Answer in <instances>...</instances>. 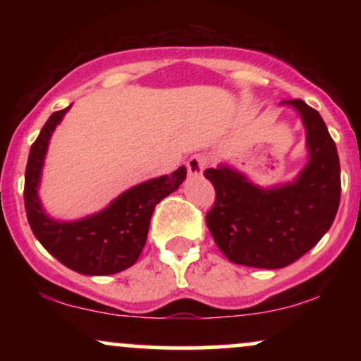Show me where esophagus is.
<instances>
[{
    "label": "esophagus",
    "instance_id": "obj_1",
    "mask_svg": "<svg viewBox=\"0 0 361 361\" xmlns=\"http://www.w3.org/2000/svg\"><path fill=\"white\" fill-rule=\"evenodd\" d=\"M207 166V157L202 154H193L186 161V169L190 176H200Z\"/></svg>",
    "mask_w": 361,
    "mask_h": 361
}]
</instances>
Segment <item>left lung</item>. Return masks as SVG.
I'll return each instance as SVG.
<instances>
[{
	"label": "left lung",
	"mask_w": 361,
	"mask_h": 361,
	"mask_svg": "<svg viewBox=\"0 0 361 361\" xmlns=\"http://www.w3.org/2000/svg\"><path fill=\"white\" fill-rule=\"evenodd\" d=\"M300 114L309 163L292 183L259 188L233 168L205 169L215 202L205 221L226 258L275 270L312 250L329 231L341 197L336 144L317 110L302 100L283 102Z\"/></svg>",
	"instance_id": "8db88e82"
}]
</instances>
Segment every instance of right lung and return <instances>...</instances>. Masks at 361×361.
<instances>
[{
  "label": "right lung",
  "instance_id": "obj_1",
  "mask_svg": "<svg viewBox=\"0 0 361 361\" xmlns=\"http://www.w3.org/2000/svg\"><path fill=\"white\" fill-rule=\"evenodd\" d=\"M69 109L54 111L30 147L23 190L27 219L40 244L64 267L81 275H114L137 261L154 207L183 183L186 168L132 186L106 209L90 217L73 222L54 221L45 215L37 188L49 139Z\"/></svg>",
  "mask_w": 361,
  "mask_h": 361
}]
</instances>
